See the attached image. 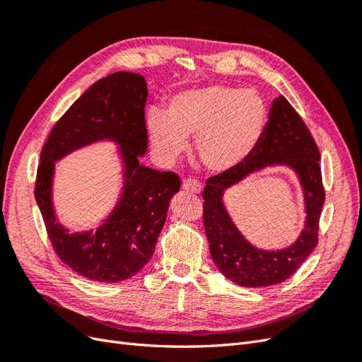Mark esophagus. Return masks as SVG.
<instances>
[{
    "instance_id": "obj_1",
    "label": "esophagus",
    "mask_w": 362,
    "mask_h": 362,
    "mask_svg": "<svg viewBox=\"0 0 362 362\" xmlns=\"http://www.w3.org/2000/svg\"><path fill=\"white\" fill-rule=\"evenodd\" d=\"M182 189L185 192H190V193L198 194V193L202 192V184L198 180H194V178H187V180L182 181Z\"/></svg>"
}]
</instances>
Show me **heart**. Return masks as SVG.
<instances>
[{
  "instance_id": "b5f03b06",
  "label": "heart",
  "mask_w": 362,
  "mask_h": 362,
  "mask_svg": "<svg viewBox=\"0 0 362 362\" xmlns=\"http://www.w3.org/2000/svg\"><path fill=\"white\" fill-rule=\"evenodd\" d=\"M267 116L258 92L213 84L173 95L166 113H149L148 125L163 158L175 160L187 148V139L194 137L198 160L208 170L225 172L255 149Z\"/></svg>"
}]
</instances>
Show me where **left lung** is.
<instances>
[{
  "instance_id": "left-lung-1",
  "label": "left lung",
  "mask_w": 362,
  "mask_h": 362,
  "mask_svg": "<svg viewBox=\"0 0 362 362\" xmlns=\"http://www.w3.org/2000/svg\"><path fill=\"white\" fill-rule=\"evenodd\" d=\"M320 152L308 127L282 95L272 104L269 122L255 149L238 166L213 175L202 193L204 226L217 269L242 287H267L288 279L319 243V221L325 202ZM288 163L298 172L305 192L307 222L288 250L266 252L249 245L227 216L221 196L234 183L270 163Z\"/></svg>"
}]
</instances>
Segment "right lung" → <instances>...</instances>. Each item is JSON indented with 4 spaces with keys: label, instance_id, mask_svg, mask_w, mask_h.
<instances>
[{
    "label": "right lung",
    "instance_id": "right-lung-1",
    "mask_svg": "<svg viewBox=\"0 0 362 362\" xmlns=\"http://www.w3.org/2000/svg\"><path fill=\"white\" fill-rule=\"evenodd\" d=\"M146 96V81L141 75H107L93 83L54 124L40 152L35 198L48 238L64 264L87 279L120 282L144 269L166 222L169 201L181 187L180 175L145 168L139 161L148 146ZM100 138H115L123 146V199L95 235H69L55 222L50 206L53 161Z\"/></svg>",
    "mask_w": 362,
    "mask_h": 362
}]
</instances>
